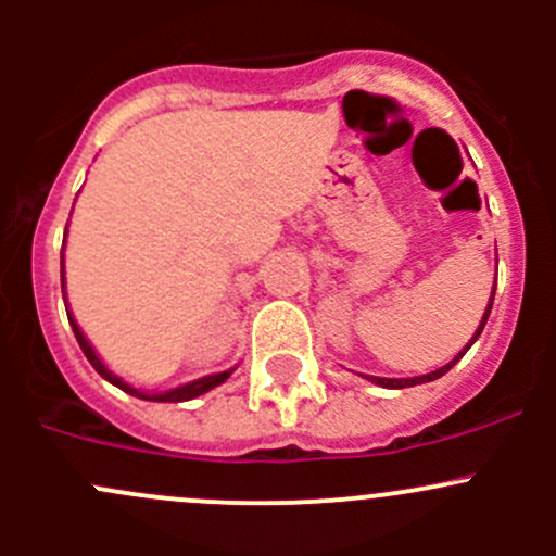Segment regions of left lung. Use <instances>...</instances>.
<instances>
[{"label":"left lung","mask_w":556,"mask_h":556,"mask_svg":"<svg viewBox=\"0 0 556 556\" xmlns=\"http://www.w3.org/2000/svg\"><path fill=\"white\" fill-rule=\"evenodd\" d=\"M492 299H495V288H492ZM492 299H490V304H486V312H484V317H481L479 328H476L473 339H470L468 344H465V350L459 352V355H454V361L446 363V366H441V368H435V371L425 374V377H414V379H384V377H368V379H371V382H374V384H379V387H390V390H403V387H414V384H425V382H433V379H441V377H444L446 371H450L452 366H457V361H459V357H463L465 352L470 350V344H473V341L479 339V336H481V330H484V325H486V317H490V309H492Z\"/></svg>","instance_id":"left-lung-1"}]
</instances>
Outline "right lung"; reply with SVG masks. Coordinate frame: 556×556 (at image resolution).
Here are the masks:
<instances>
[{
    "label": "right lung",
    "mask_w": 556,
    "mask_h": 556,
    "mask_svg": "<svg viewBox=\"0 0 556 556\" xmlns=\"http://www.w3.org/2000/svg\"><path fill=\"white\" fill-rule=\"evenodd\" d=\"M64 237H66V233H64ZM61 263H64V261H61ZM61 288H64V274H61ZM64 304H66V299H64ZM66 317H70V325H72V330H75V339H77V344H80L83 355L88 357V363H91V366L97 368L99 374H102V377L106 379V382H110V384H115V387H121V390H123V392H128V395H137V397H142V401H159V403H179V401H193V397H199V395H204V392H210L212 387H217V384H223V382H226V379L231 377V374H233V368H231V371L212 374V377L195 379V382H188V384H182V387H174V390H164V392H142V390H137V387H131V384H126V382H123L121 377H115V374H112L110 368H106L104 363L99 361L97 350H93V346H91V341H88L86 336H83L80 325L75 323V317H72V312H66Z\"/></svg>",
    "instance_id": "obj_1"
}]
</instances>
